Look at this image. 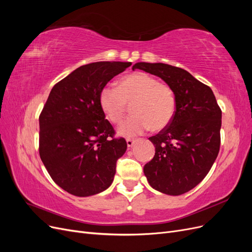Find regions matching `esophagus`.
<instances>
[{"label": "esophagus", "mask_w": 252, "mask_h": 252, "mask_svg": "<svg viewBox=\"0 0 252 252\" xmlns=\"http://www.w3.org/2000/svg\"><path fill=\"white\" fill-rule=\"evenodd\" d=\"M126 143H127V146L130 148V147H132L133 146V144L135 143V141L134 140H131V139H127L126 140Z\"/></svg>", "instance_id": "34e87169"}]
</instances>
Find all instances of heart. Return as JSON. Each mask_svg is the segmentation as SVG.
Listing matches in <instances>:
<instances>
[{"label": "heart", "instance_id": "b5f03b06", "mask_svg": "<svg viewBox=\"0 0 252 252\" xmlns=\"http://www.w3.org/2000/svg\"><path fill=\"white\" fill-rule=\"evenodd\" d=\"M98 104L111 123L119 124L125 117L127 105L131 104L132 116L119 129L122 136L133 138L149 128L159 131L172 121L177 98L173 89L145 72H134L121 78L118 87L105 86L98 95Z\"/></svg>", "mask_w": 252, "mask_h": 252}]
</instances>
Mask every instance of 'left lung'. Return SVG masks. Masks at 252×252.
Masks as SVG:
<instances>
[{"instance_id":"8db88e82","label":"left lung","mask_w":252,"mask_h":252,"mask_svg":"<svg viewBox=\"0 0 252 252\" xmlns=\"http://www.w3.org/2000/svg\"><path fill=\"white\" fill-rule=\"evenodd\" d=\"M132 69L161 78L177 98L170 124L149 138L156 155L144 166V174L159 192L185 193L200 184L219 155L222 111L211 88L182 68L140 62Z\"/></svg>"}]
</instances>
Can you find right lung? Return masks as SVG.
Returning a JSON list of instances; mask_svg holds the SVG:
<instances>
[{
  "mask_svg": "<svg viewBox=\"0 0 252 252\" xmlns=\"http://www.w3.org/2000/svg\"><path fill=\"white\" fill-rule=\"evenodd\" d=\"M130 62L83 65L52 87L40 114V157L57 185L68 193L90 196L107 189L125 139L114 138L98 95Z\"/></svg>",
  "mask_w": 252,
  "mask_h": 252,
  "instance_id": "add662e5",
  "label": "right lung"
}]
</instances>
